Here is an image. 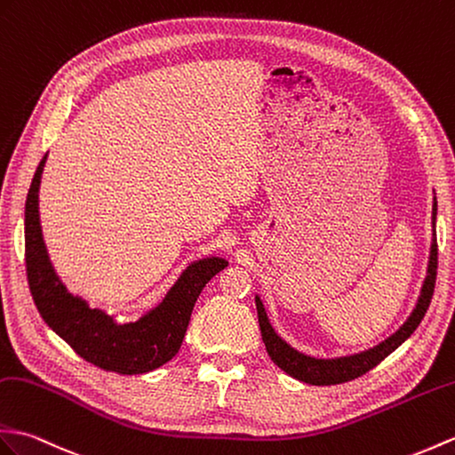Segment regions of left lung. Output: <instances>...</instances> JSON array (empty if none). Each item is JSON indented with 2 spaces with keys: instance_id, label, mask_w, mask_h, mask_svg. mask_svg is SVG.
<instances>
[{
  "instance_id": "8db88e82",
  "label": "left lung",
  "mask_w": 455,
  "mask_h": 455,
  "mask_svg": "<svg viewBox=\"0 0 455 455\" xmlns=\"http://www.w3.org/2000/svg\"><path fill=\"white\" fill-rule=\"evenodd\" d=\"M436 269H438V244H436V197H435V204H432V244H430L427 279L422 283L420 297L417 300L415 310L411 312L407 322L401 325L392 337H387L386 341L356 355L339 356V358H314L304 353H299L297 348H292L287 341L281 339V337L275 333V330L271 327L266 308H263L259 297H256L261 339L266 343L267 355L283 372L300 379L304 384L335 386V384L351 382V379L366 374L368 371H372L374 366H378L387 355H392L401 343L407 341L409 337L413 335L420 320L425 318L432 300V294H435Z\"/></svg>"
}]
</instances>
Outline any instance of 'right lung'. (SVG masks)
Wrapping results in <instances>:
<instances>
[{
	"instance_id": "1",
	"label": "right lung",
	"mask_w": 455,
	"mask_h": 455,
	"mask_svg": "<svg viewBox=\"0 0 455 455\" xmlns=\"http://www.w3.org/2000/svg\"><path fill=\"white\" fill-rule=\"evenodd\" d=\"M46 156H42L36 168L25 204L27 279L42 320L79 356L102 371L118 374L151 372L178 353L199 292L228 266V261L223 258L194 261L156 308L137 322H114L112 315L73 297L52 267L38 217V189Z\"/></svg>"
}]
</instances>
